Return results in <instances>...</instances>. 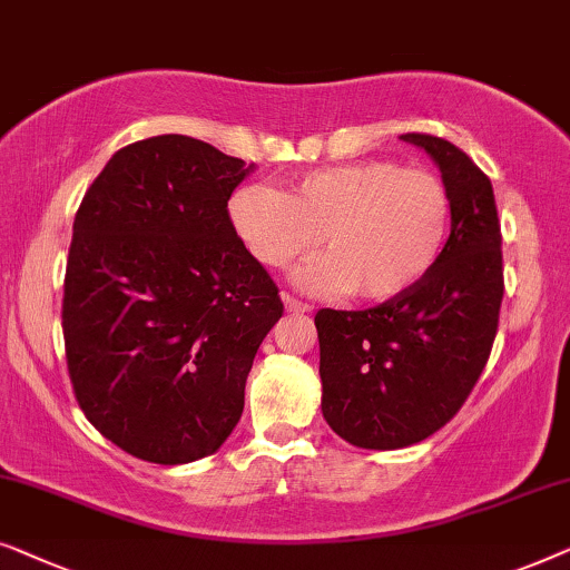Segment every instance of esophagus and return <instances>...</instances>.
Wrapping results in <instances>:
<instances>
[{
    "instance_id": "1",
    "label": "esophagus",
    "mask_w": 570,
    "mask_h": 570,
    "mask_svg": "<svg viewBox=\"0 0 570 570\" xmlns=\"http://www.w3.org/2000/svg\"><path fill=\"white\" fill-rule=\"evenodd\" d=\"M284 304H286V309H288V312H296V315H304V312H309V309H312L307 302L294 299L292 294H284Z\"/></svg>"
}]
</instances>
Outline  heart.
Here are the masks:
<instances>
[{"label": "heart", "mask_w": 570, "mask_h": 570, "mask_svg": "<svg viewBox=\"0 0 570 570\" xmlns=\"http://www.w3.org/2000/svg\"><path fill=\"white\" fill-rule=\"evenodd\" d=\"M454 202L446 180L397 159L323 167L288 194L243 186L229 198L232 227L268 268H288L317 245L327 255L296 274L309 294L390 302L411 292L442 258Z\"/></svg>", "instance_id": "1"}]
</instances>
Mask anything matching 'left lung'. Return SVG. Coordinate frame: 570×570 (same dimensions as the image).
<instances>
[{
	"instance_id": "8db88e82",
	"label": "left lung",
	"mask_w": 570,
	"mask_h": 570,
	"mask_svg": "<svg viewBox=\"0 0 570 570\" xmlns=\"http://www.w3.org/2000/svg\"><path fill=\"white\" fill-rule=\"evenodd\" d=\"M452 190V232L434 271L368 309H320L323 415L362 449H403L452 421L491 356L503 299L501 222L488 175L452 141L403 134Z\"/></svg>"
}]
</instances>
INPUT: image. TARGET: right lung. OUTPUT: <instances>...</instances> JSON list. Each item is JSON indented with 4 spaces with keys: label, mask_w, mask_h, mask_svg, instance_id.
<instances>
[{
    "label": "right lung",
    "mask_w": 570,
    "mask_h": 570,
    "mask_svg": "<svg viewBox=\"0 0 570 570\" xmlns=\"http://www.w3.org/2000/svg\"><path fill=\"white\" fill-rule=\"evenodd\" d=\"M253 170L180 134L118 149L75 216L61 327L77 403L124 452L157 464L214 454L245 407L274 278L232 227Z\"/></svg>",
    "instance_id": "1"
}]
</instances>
